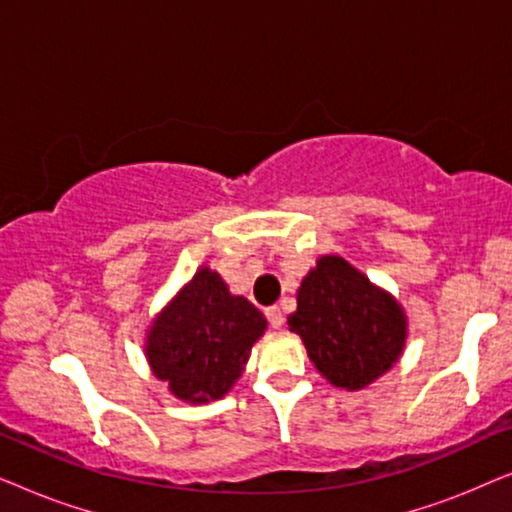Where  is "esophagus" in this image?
Segmentation results:
<instances>
[{"mask_svg":"<svg viewBox=\"0 0 512 512\" xmlns=\"http://www.w3.org/2000/svg\"><path fill=\"white\" fill-rule=\"evenodd\" d=\"M265 317H268V324L272 328H282L284 326V314H282V310H279L277 305L268 307V310H265Z\"/></svg>","mask_w":512,"mask_h":512,"instance_id":"esophagus-1","label":"esophagus"}]
</instances>
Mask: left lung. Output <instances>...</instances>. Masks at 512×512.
Returning a JSON list of instances; mask_svg holds the SVG:
<instances>
[{"instance_id": "1", "label": "left lung", "mask_w": 512, "mask_h": 512, "mask_svg": "<svg viewBox=\"0 0 512 512\" xmlns=\"http://www.w3.org/2000/svg\"><path fill=\"white\" fill-rule=\"evenodd\" d=\"M286 321L319 373L352 391L387 373L405 342L401 305L340 256L319 258Z\"/></svg>"}]
</instances>
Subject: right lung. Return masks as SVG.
<instances>
[{"label":"right lung","mask_w":512,"mask_h":512,"mask_svg":"<svg viewBox=\"0 0 512 512\" xmlns=\"http://www.w3.org/2000/svg\"><path fill=\"white\" fill-rule=\"evenodd\" d=\"M265 326L261 310L202 268L153 321L146 356L174 396L207 403L233 387Z\"/></svg>","instance_id":"obj_1"}]
</instances>
